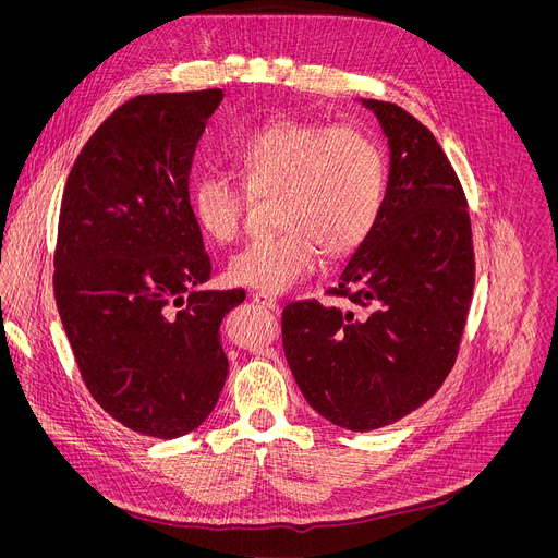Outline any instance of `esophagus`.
Instances as JSON below:
<instances>
[{
  "label": "esophagus",
  "instance_id": "esophagus-1",
  "mask_svg": "<svg viewBox=\"0 0 558 558\" xmlns=\"http://www.w3.org/2000/svg\"><path fill=\"white\" fill-rule=\"evenodd\" d=\"M251 299H253L257 305L267 307V310H271V312H278V307H280V303L276 301V296L267 294V291H253Z\"/></svg>",
  "mask_w": 558,
  "mask_h": 558
}]
</instances>
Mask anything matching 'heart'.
Returning <instances> with one entry per match:
<instances>
[{
  "instance_id": "b5f03b06",
  "label": "heart",
  "mask_w": 558,
  "mask_h": 558,
  "mask_svg": "<svg viewBox=\"0 0 558 558\" xmlns=\"http://www.w3.org/2000/svg\"><path fill=\"white\" fill-rule=\"evenodd\" d=\"M226 158L251 194L276 192L280 226L232 255L228 278L234 284L280 294L314 271L320 251L332 259L357 251L383 210V151L350 124L278 117L232 140ZM190 205L213 242L240 238L246 192L226 175H196Z\"/></svg>"
}]
</instances>
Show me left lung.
Returning <instances> with one entry per match:
<instances>
[{
	"mask_svg": "<svg viewBox=\"0 0 558 558\" xmlns=\"http://www.w3.org/2000/svg\"><path fill=\"white\" fill-rule=\"evenodd\" d=\"M389 137L383 210L328 296L282 310L299 389L330 423L371 432L425 404L452 371L475 287L468 201L441 144L396 104L362 99Z\"/></svg>",
	"mask_w": 558,
	"mask_h": 558,
	"instance_id": "left-lung-1",
	"label": "left lung"
}]
</instances>
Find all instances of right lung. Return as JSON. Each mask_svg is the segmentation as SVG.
I'll use <instances>...</instances> for the list:
<instances>
[{
	"mask_svg": "<svg viewBox=\"0 0 558 558\" xmlns=\"http://www.w3.org/2000/svg\"><path fill=\"white\" fill-rule=\"evenodd\" d=\"M219 87L140 95L81 149L63 192L53 296L90 396L158 438L196 429L226 385L219 341L242 289L201 291L213 264L190 169Z\"/></svg>",
	"mask_w": 558,
	"mask_h": 558,
	"instance_id": "1",
	"label": "right lung"
}]
</instances>
